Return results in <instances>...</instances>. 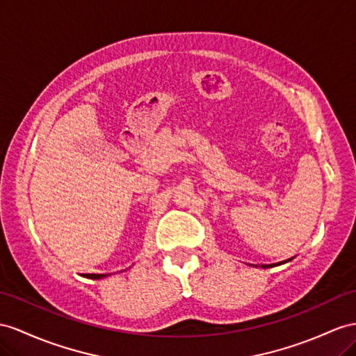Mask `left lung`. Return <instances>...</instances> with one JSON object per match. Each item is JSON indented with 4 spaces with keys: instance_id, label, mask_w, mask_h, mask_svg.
Here are the masks:
<instances>
[{
    "instance_id": "left-lung-1",
    "label": "left lung",
    "mask_w": 356,
    "mask_h": 356,
    "mask_svg": "<svg viewBox=\"0 0 356 356\" xmlns=\"http://www.w3.org/2000/svg\"><path fill=\"white\" fill-rule=\"evenodd\" d=\"M291 259H287V260H284V261H281V263H286V261H290ZM281 263H273V265H261V268H272V266H278V265H281Z\"/></svg>"
}]
</instances>
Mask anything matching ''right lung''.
<instances>
[{"label": "right lung", "instance_id": "obj_1", "mask_svg": "<svg viewBox=\"0 0 356 356\" xmlns=\"http://www.w3.org/2000/svg\"><path fill=\"white\" fill-rule=\"evenodd\" d=\"M84 277L91 278V280H100V278H105V277H108V273H86Z\"/></svg>", "mask_w": 356, "mask_h": 356}]
</instances>
